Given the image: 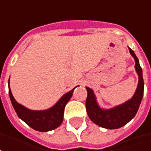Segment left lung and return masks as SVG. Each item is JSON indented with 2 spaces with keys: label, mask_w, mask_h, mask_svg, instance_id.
Here are the masks:
<instances>
[{
  "label": "left lung",
  "mask_w": 151,
  "mask_h": 151,
  "mask_svg": "<svg viewBox=\"0 0 151 151\" xmlns=\"http://www.w3.org/2000/svg\"><path fill=\"white\" fill-rule=\"evenodd\" d=\"M128 48L131 55L135 59V68L139 76V82L137 90L131 99L113 109L108 110L102 109L98 105L93 90L88 87L86 88L88 94L86 99V107L88 116L93 122L104 128L117 129L125 126L136 116L142 100L144 93V81L142 77V69L139 63V60L133 50L130 47Z\"/></svg>",
  "instance_id": "obj_1"
}]
</instances>
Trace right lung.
<instances>
[{
	"label": "right lung",
	"mask_w": 151,
	"mask_h": 151,
	"mask_svg": "<svg viewBox=\"0 0 151 151\" xmlns=\"http://www.w3.org/2000/svg\"><path fill=\"white\" fill-rule=\"evenodd\" d=\"M8 85H9V94H10V101L18 117L25 123H27L30 127L38 132L52 131L62 124L63 121L65 106L67 104V102L70 99L75 89L74 88L72 90L64 94L53 107L47 110L34 111V110L28 109L15 101L10 89V79L8 81Z\"/></svg>",
	"instance_id": "add662e5"
}]
</instances>
